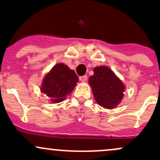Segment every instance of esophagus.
Segmentation results:
<instances>
[{
	"label": "esophagus",
	"instance_id": "esophagus-1",
	"mask_svg": "<svg viewBox=\"0 0 160 160\" xmlns=\"http://www.w3.org/2000/svg\"><path fill=\"white\" fill-rule=\"evenodd\" d=\"M80 81H82V82H85L87 80V79H88V77H87L86 75H84V76H82V77H80Z\"/></svg>",
	"mask_w": 160,
	"mask_h": 160
}]
</instances>
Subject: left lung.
Masks as SVG:
<instances>
[{
    "label": "left lung",
    "mask_w": 160,
    "mask_h": 160,
    "mask_svg": "<svg viewBox=\"0 0 160 160\" xmlns=\"http://www.w3.org/2000/svg\"><path fill=\"white\" fill-rule=\"evenodd\" d=\"M89 83L95 100L99 105L105 108H115L124 96L125 86L112 70L106 67H97Z\"/></svg>",
    "instance_id": "1"
}]
</instances>
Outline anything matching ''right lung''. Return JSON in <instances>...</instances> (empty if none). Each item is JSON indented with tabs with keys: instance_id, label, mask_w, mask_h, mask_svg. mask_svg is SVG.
<instances>
[{
	"instance_id": "obj_1",
	"label": "right lung",
	"mask_w": 160,
	"mask_h": 160,
	"mask_svg": "<svg viewBox=\"0 0 160 160\" xmlns=\"http://www.w3.org/2000/svg\"><path fill=\"white\" fill-rule=\"evenodd\" d=\"M78 82V77L63 63H58L46 75L41 90L53 103L61 102L70 94Z\"/></svg>"
}]
</instances>
